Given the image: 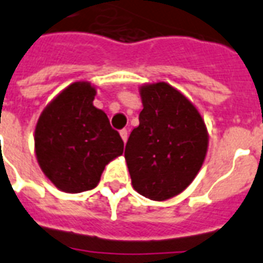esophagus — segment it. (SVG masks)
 <instances>
[{
    "mask_svg": "<svg viewBox=\"0 0 263 263\" xmlns=\"http://www.w3.org/2000/svg\"><path fill=\"white\" fill-rule=\"evenodd\" d=\"M127 136H129V133H127V130H126V129L121 130V137H122V140H123V142L127 141Z\"/></svg>",
    "mask_w": 263,
    "mask_h": 263,
    "instance_id": "esophagus-1",
    "label": "esophagus"
}]
</instances>
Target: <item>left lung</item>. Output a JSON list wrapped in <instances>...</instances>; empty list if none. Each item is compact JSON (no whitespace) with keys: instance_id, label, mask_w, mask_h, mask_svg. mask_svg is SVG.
I'll list each match as a JSON object with an SVG mask.
<instances>
[{"instance_id":"obj_1","label":"left lung","mask_w":263,"mask_h":263,"mask_svg":"<svg viewBox=\"0 0 263 263\" xmlns=\"http://www.w3.org/2000/svg\"><path fill=\"white\" fill-rule=\"evenodd\" d=\"M140 125L125 149L133 188L151 200L181 193L200 170L209 145L204 121L191 101L168 83L141 86Z\"/></svg>"}]
</instances>
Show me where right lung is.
I'll return each instance as SVG.
<instances>
[{
    "label": "right lung",
    "instance_id": "obj_1",
    "mask_svg": "<svg viewBox=\"0 0 263 263\" xmlns=\"http://www.w3.org/2000/svg\"><path fill=\"white\" fill-rule=\"evenodd\" d=\"M95 96L89 82L71 83L46 105L35 126L40 167L64 192L96 188L105 164L123 154L119 133L93 105Z\"/></svg>",
    "mask_w": 263,
    "mask_h": 263
}]
</instances>
